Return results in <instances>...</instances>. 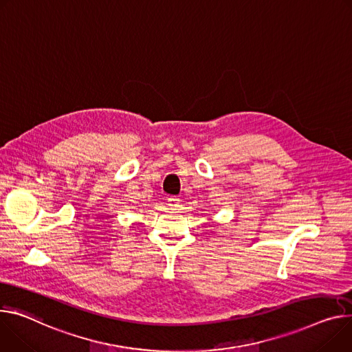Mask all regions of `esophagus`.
<instances>
[{
	"mask_svg": "<svg viewBox=\"0 0 352 352\" xmlns=\"http://www.w3.org/2000/svg\"><path fill=\"white\" fill-rule=\"evenodd\" d=\"M179 204V198L178 197H170L168 198V205H170V208L173 209V210H177L178 209V205Z\"/></svg>",
	"mask_w": 352,
	"mask_h": 352,
	"instance_id": "1",
	"label": "esophagus"
}]
</instances>
